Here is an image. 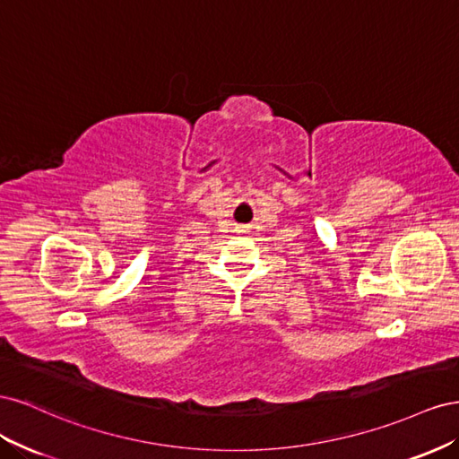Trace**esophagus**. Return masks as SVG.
Returning a JSON list of instances; mask_svg holds the SVG:
<instances>
[{
	"mask_svg": "<svg viewBox=\"0 0 459 459\" xmlns=\"http://www.w3.org/2000/svg\"><path fill=\"white\" fill-rule=\"evenodd\" d=\"M241 231H245V230H241Z\"/></svg>",
	"mask_w": 459,
	"mask_h": 459,
	"instance_id": "obj_1",
	"label": "esophagus"
}]
</instances>
